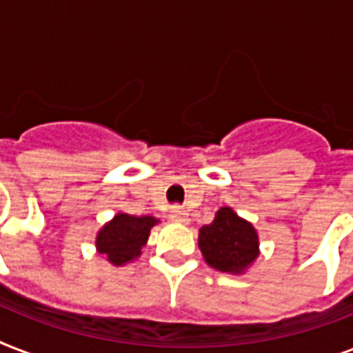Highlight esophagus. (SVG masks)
Here are the masks:
<instances>
[{"label": "esophagus", "instance_id": "34e87169", "mask_svg": "<svg viewBox=\"0 0 353 353\" xmlns=\"http://www.w3.org/2000/svg\"><path fill=\"white\" fill-rule=\"evenodd\" d=\"M170 220L179 221V223H185V221H188L187 210L181 209V207H174V209L170 210Z\"/></svg>", "mask_w": 353, "mask_h": 353}]
</instances>
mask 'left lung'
<instances>
[{"mask_svg":"<svg viewBox=\"0 0 353 353\" xmlns=\"http://www.w3.org/2000/svg\"><path fill=\"white\" fill-rule=\"evenodd\" d=\"M199 249L210 268L223 273H241L258 256V236L249 221L223 207L212 223L199 229Z\"/></svg>","mask_w":353,"mask_h":353,"instance_id":"8db88e82","label":"left lung"}]
</instances>
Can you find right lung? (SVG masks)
I'll return each instance as SVG.
<instances>
[{
  "label": "right lung",
  "instance_id": "add662e5",
  "mask_svg": "<svg viewBox=\"0 0 353 353\" xmlns=\"http://www.w3.org/2000/svg\"><path fill=\"white\" fill-rule=\"evenodd\" d=\"M157 223L152 216L117 214L102 227L97 236V249L115 265L130 262L141 254L150 236V229Z\"/></svg>",
  "mask_w": 353,
  "mask_h": 353
}]
</instances>
